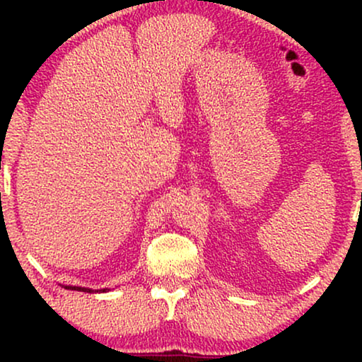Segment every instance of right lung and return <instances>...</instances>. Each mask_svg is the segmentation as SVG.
<instances>
[{
  "label": "right lung",
  "mask_w": 362,
  "mask_h": 362,
  "mask_svg": "<svg viewBox=\"0 0 362 362\" xmlns=\"http://www.w3.org/2000/svg\"><path fill=\"white\" fill-rule=\"evenodd\" d=\"M66 290H76V291H86V293H93L92 288H86V286H74V285H66L64 286ZM98 293H103V291H108V288H102V290H95Z\"/></svg>",
  "instance_id": "obj_1"
}]
</instances>
